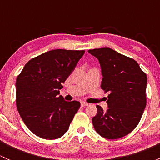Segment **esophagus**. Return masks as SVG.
<instances>
[{
    "instance_id": "1",
    "label": "esophagus",
    "mask_w": 160,
    "mask_h": 160,
    "mask_svg": "<svg viewBox=\"0 0 160 160\" xmlns=\"http://www.w3.org/2000/svg\"><path fill=\"white\" fill-rule=\"evenodd\" d=\"M80 104H81L82 107H86V106L88 105V103L83 102V101H81V102H80Z\"/></svg>"
}]
</instances>
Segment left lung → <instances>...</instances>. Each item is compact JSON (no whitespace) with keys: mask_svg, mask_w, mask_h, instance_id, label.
Here are the masks:
<instances>
[{"mask_svg":"<svg viewBox=\"0 0 160 160\" xmlns=\"http://www.w3.org/2000/svg\"><path fill=\"white\" fill-rule=\"evenodd\" d=\"M99 61L102 74L101 87L109 92L104 111L97 105L92 118L96 132L108 139L129 134L137 126L146 106V74L132 58L111 48L88 50Z\"/></svg>","mask_w":160,"mask_h":160,"instance_id":"1","label":"left lung"}]
</instances>
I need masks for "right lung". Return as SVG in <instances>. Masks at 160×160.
<instances>
[{"label":"right lung","mask_w":160,"mask_h":160,"mask_svg":"<svg viewBox=\"0 0 160 160\" xmlns=\"http://www.w3.org/2000/svg\"><path fill=\"white\" fill-rule=\"evenodd\" d=\"M84 50L52 49L30 59L16 80V104L24 123L45 139H56L69 129L80 108L77 101L59 95Z\"/></svg>","instance_id":"add662e5"}]
</instances>
